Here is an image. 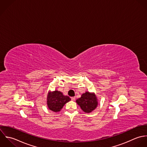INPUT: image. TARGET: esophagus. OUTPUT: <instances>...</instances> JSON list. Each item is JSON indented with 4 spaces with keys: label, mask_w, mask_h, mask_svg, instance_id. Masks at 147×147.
<instances>
[{
    "label": "esophagus",
    "mask_w": 147,
    "mask_h": 147,
    "mask_svg": "<svg viewBox=\"0 0 147 147\" xmlns=\"http://www.w3.org/2000/svg\"><path fill=\"white\" fill-rule=\"evenodd\" d=\"M71 100H76V97H75V96H74V97H71Z\"/></svg>",
    "instance_id": "34e87169"
}]
</instances>
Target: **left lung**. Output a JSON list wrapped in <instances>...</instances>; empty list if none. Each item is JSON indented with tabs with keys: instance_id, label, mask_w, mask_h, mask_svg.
Returning <instances> with one entry per match:
<instances>
[{
	"instance_id": "1",
	"label": "left lung",
	"mask_w": 147,
	"mask_h": 147,
	"mask_svg": "<svg viewBox=\"0 0 147 147\" xmlns=\"http://www.w3.org/2000/svg\"><path fill=\"white\" fill-rule=\"evenodd\" d=\"M77 103L81 109L86 113H90L95 110L98 105L96 97L93 93L86 92L81 95V97L76 100Z\"/></svg>"
}]
</instances>
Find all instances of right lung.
<instances>
[{
	"mask_svg": "<svg viewBox=\"0 0 147 147\" xmlns=\"http://www.w3.org/2000/svg\"><path fill=\"white\" fill-rule=\"evenodd\" d=\"M70 100L69 96H65L61 92L56 90L49 93L47 98V105L51 110L58 112Z\"/></svg>",
	"mask_w": 147,
	"mask_h": 147,
	"instance_id": "1",
	"label": "right lung"
}]
</instances>
